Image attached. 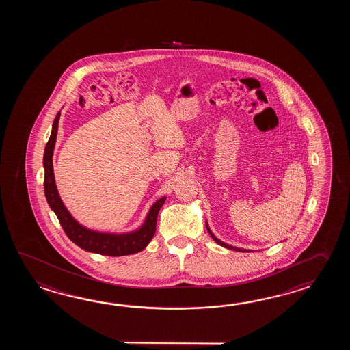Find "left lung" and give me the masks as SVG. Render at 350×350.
<instances>
[{
  "mask_svg": "<svg viewBox=\"0 0 350 350\" xmlns=\"http://www.w3.org/2000/svg\"><path fill=\"white\" fill-rule=\"evenodd\" d=\"M206 229H208V234L211 235V238L214 239V240H215L216 243H217L219 245L224 246V247H226V249H230V250H235V252H247V250H245V249H240V247H235V246L228 245V244L223 243L221 240H219V239L216 238L215 235L211 232L210 228L208 226V224H206Z\"/></svg>",
  "mask_w": 350,
  "mask_h": 350,
  "instance_id": "left-lung-1",
  "label": "left lung"
}]
</instances>
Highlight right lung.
<instances>
[{
  "mask_svg": "<svg viewBox=\"0 0 350 350\" xmlns=\"http://www.w3.org/2000/svg\"><path fill=\"white\" fill-rule=\"evenodd\" d=\"M59 112L55 118L53 131L49 142L46 144L45 154H44V167H45L44 189H45L46 200L49 202L50 208L55 211L65 234L76 245L91 253L101 254L107 256H122V255H130V254L142 252L148 246L150 240L152 239L157 231V214L161 206L164 205L166 198L164 196L159 199L151 206L145 219V223L142 224L139 230L133 231V232L106 234V232L90 230L88 228L80 225L67 211L55 184L53 155L56 136H57V129H59Z\"/></svg>",
  "mask_w": 350,
  "mask_h": 350,
  "instance_id": "add662e5",
  "label": "right lung"
}]
</instances>
